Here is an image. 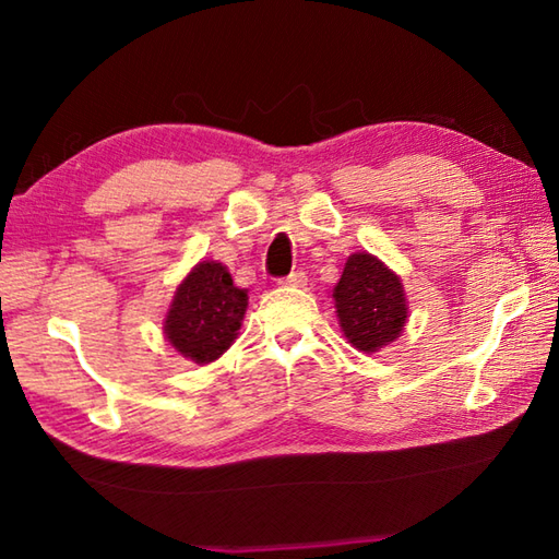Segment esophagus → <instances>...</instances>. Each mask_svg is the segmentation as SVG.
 <instances>
[{
    "mask_svg": "<svg viewBox=\"0 0 559 559\" xmlns=\"http://www.w3.org/2000/svg\"><path fill=\"white\" fill-rule=\"evenodd\" d=\"M281 283H283V286H290V288H305L307 276H305V271H293V273H288L286 278H281Z\"/></svg>",
    "mask_w": 559,
    "mask_h": 559,
    "instance_id": "obj_1",
    "label": "esophagus"
}]
</instances>
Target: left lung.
<instances>
[{"label":"left lung","instance_id":"8db88e82","mask_svg":"<svg viewBox=\"0 0 559 559\" xmlns=\"http://www.w3.org/2000/svg\"><path fill=\"white\" fill-rule=\"evenodd\" d=\"M343 334L358 350L374 353L399 338L408 307L394 271L372 254H353L334 288Z\"/></svg>","mask_w":559,"mask_h":559}]
</instances>
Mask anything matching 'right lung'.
I'll use <instances>...</instances> for the list:
<instances>
[{"label": "right lung", "instance_id": "1", "mask_svg": "<svg viewBox=\"0 0 559 559\" xmlns=\"http://www.w3.org/2000/svg\"><path fill=\"white\" fill-rule=\"evenodd\" d=\"M247 310V290L216 261H201L175 293L165 336L194 362H213L233 346Z\"/></svg>", "mask_w": 559, "mask_h": 559}]
</instances>
